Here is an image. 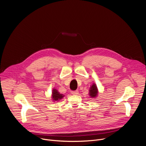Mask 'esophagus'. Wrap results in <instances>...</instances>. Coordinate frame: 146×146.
I'll use <instances>...</instances> for the list:
<instances>
[{"instance_id":"esophagus-1","label":"esophagus","mask_w":146,"mask_h":146,"mask_svg":"<svg viewBox=\"0 0 146 146\" xmlns=\"http://www.w3.org/2000/svg\"><path fill=\"white\" fill-rule=\"evenodd\" d=\"M71 93L73 95H77L78 94V91L77 90H76V91H72L71 92Z\"/></svg>"}]
</instances>
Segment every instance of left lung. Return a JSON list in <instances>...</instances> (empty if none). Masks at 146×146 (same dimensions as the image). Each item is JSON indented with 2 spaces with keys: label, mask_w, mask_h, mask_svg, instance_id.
Masks as SVG:
<instances>
[{
  "label": "left lung",
  "mask_w": 146,
  "mask_h": 146,
  "mask_svg": "<svg viewBox=\"0 0 146 146\" xmlns=\"http://www.w3.org/2000/svg\"><path fill=\"white\" fill-rule=\"evenodd\" d=\"M98 95V88L95 84L92 85L90 90V95L92 98H95Z\"/></svg>",
  "instance_id": "8db88e82"
}]
</instances>
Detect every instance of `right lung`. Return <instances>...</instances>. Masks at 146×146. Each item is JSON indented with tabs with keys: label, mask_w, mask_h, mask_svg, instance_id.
<instances>
[{
	"label": "right lung",
	"mask_w": 146,
	"mask_h": 146,
	"mask_svg": "<svg viewBox=\"0 0 146 146\" xmlns=\"http://www.w3.org/2000/svg\"><path fill=\"white\" fill-rule=\"evenodd\" d=\"M64 96L62 94H60L58 91L55 89H54L53 90V91H52V99L54 100L55 101H57L58 100H60L62 98H63Z\"/></svg>",
	"instance_id": "obj_1"
}]
</instances>
